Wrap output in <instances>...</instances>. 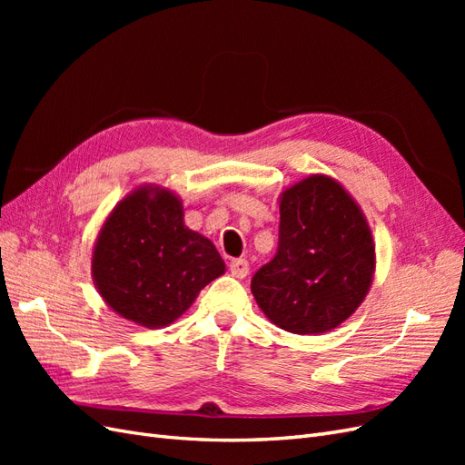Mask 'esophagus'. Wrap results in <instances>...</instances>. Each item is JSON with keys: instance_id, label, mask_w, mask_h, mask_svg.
Listing matches in <instances>:
<instances>
[{"instance_id": "obj_1", "label": "esophagus", "mask_w": 465, "mask_h": 465, "mask_svg": "<svg viewBox=\"0 0 465 465\" xmlns=\"http://www.w3.org/2000/svg\"><path fill=\"white\" fill-rule=\"evenodd\" d=\"M229 270H231V273H232L234 277L242 279V277H246V275L250 273V263H248V260H244V258H238V260H232V262H231Z\"/></svg>"}]
</instances>
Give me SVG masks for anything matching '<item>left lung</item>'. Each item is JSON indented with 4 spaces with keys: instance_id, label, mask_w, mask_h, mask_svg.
I'll return each mask as SVG.
<instances>
[{
    "instance_id": "1",
    "label": "left lung",
    "mask_w": 465,
    "mask_h": 465,
    "mask_svg": "<svg viewBox=\"0 0 465 465\" xmlns=\"http://www.w3.org/2000/svg\"><path fill=\"white\" fill-rule=\"evenodd\" d=\"M279 215L277 254L252 277V294L281 330L331 331L372 285L376 252L369 221L326 174L306 176L281 193Z\"/></svg>"
}]
</instances>
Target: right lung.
I'll return each mask as SVG.
<instances>
[{
  "instance_id": "1",
  "label": "right lung",
  "mask_w": 465,
  "mask_h": 465,
  "mask_svg": "<svg viewBox=\"0 0 465 465\" xmlns=\"http://www.w3.org/2000/svg\"><path fill=\"white\" fill-rule=\"evenodd\" d=\"M91 272L118 316L157 330L184 314L224 273L215 244L184 224L178 195L145 184L110 211L93 246Z\"/></svg>"
}]
</instances>
